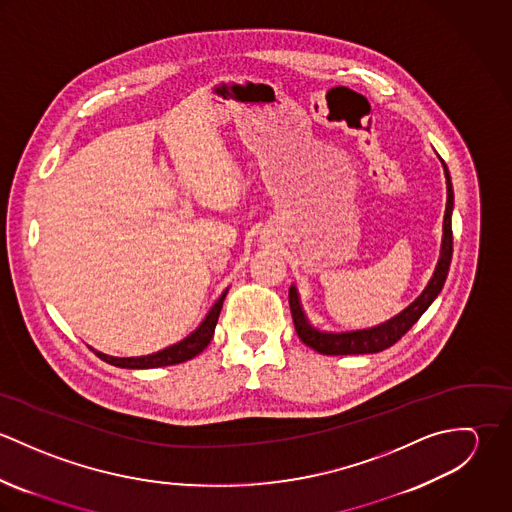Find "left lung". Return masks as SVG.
Listing matches in <instances>:
<instances>
[{
	"mask_svg": "<svg viewBox=\"0 0 512 512\" xmlns=\"http://www.w3.org/2000/svg\"><path fill=\"white\" fill-rule=\"evenodd\" d=\"M445 171V181H447V205H445V217H443V242H441V256H439L438 266L434 272V278L426 286L422 295L408 305L400 315L394 319L372 327V329H363V331H351V333H321L313 329L299 305V297L295 288H290V309H292L293 325L297 331V337L311 347L313 351L335 357V355H368V353H380L394 343H398L410 329L412 325L422 317V313L432 305V301L438 297L441 292L449 264H451V254H453V232H451V211H453V189H451V179L449 171L443 163Z\"/></svg>",
	"mask_w": 512,
	"mask_h": 512,
	"instance_id": "left-lung-1",
	"label": "left lung"
}]
</instances>
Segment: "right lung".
Segmentation results:
<instances>
[{"instance_id":"right-lung-1","label":"right lung","mask_w":512,"mask_h":512,"mask_svg":"<svg viewBox=\"0 0 512 512\" xmlns=\"http://www.w3.org/2000/svg\"><path fill=\"white\" fill-rule=\"evenodd\" d=\"M224 295H226V292L222 293L219 297V301L211 307L209 315H207L205 321L197 327V331H193L187 339H183V341L177 343V345H171V347H167V349H163V351H159V353L147 355V357L120 359V357H108V355H102V353H96V355H98L102 361H106V363H110V365L120 366V368H157V366L185 363V361L197 357L199 353H203V349L211 343L213 333H215V327H217V321H219Z\"/></svg>"}]
</instances>
